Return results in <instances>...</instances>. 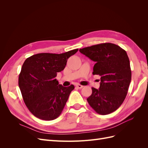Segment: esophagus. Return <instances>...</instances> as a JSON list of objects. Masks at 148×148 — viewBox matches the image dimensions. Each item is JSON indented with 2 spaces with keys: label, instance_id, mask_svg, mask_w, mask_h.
Instances as JSON below:
<instances>
[{
  "label": "esophagus",
  "instance_id": "34e87169",
  "mask_svg": "<svg viewBox=\"0 0 148 148\" xmlns=\"http://www.w3.org/2000/svg\"><path fill=\"white\" fill-rule=\"evenodd\" d=\"M76 87L78 88V89H82L83 87V86H82V85H81V84H76Z\"/></svg>",
  "mask_w": 148,
  "mask_h": 148
}]
</instances>
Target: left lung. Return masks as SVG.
<instances>
[{
  "mask_svg": "<svg viewBox=\"0 0 148 148\" xmlns=\"http://www.w3.org/2000/svg\"><path fill=\"white\" fill-rule=\"evenodd\" d=\"M96 64L93 75L101 76L99 89L92 88L87 101L97 114L107 115L122 105L127 95L132 71L127 53L112 43H102L79 49Z\"/></svg>",
  "mask_w": 148,
  "mask_h": 148,
  "instance_id": "obj_1",
  "label": "left lung"
}]
</instances>
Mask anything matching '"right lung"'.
<instances>
[{
	"mask_svg": "<svg viewBox=\"0 0 148 148\" xmlns=\"http://www.w3.org/2000/svg\"><path fill=\"white\" fill-rule=\"evenodd\" d=\"M78 49L57 54L40 53L27 58L21 67L18 85L26 107L35 117L44 120L57 119L75 87H64L56 78L69 58Z\"/></svg>",
	"mask_w": 148,
	"mask_h": 148,
	"instance_id": "add662e5",
	"label": "right lung"
}]
</instances>
